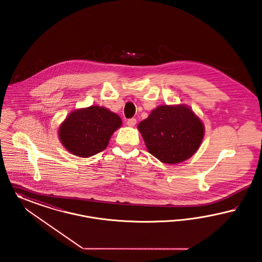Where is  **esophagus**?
<instances>
[{"mask_svg":"<svg viewBox=\"0 0 262 262\" xmlns=\"http://www.w3.org/2000/svg\"><path fill=\"white\" fill-rule=\"evenodd\" d=\"M136 123H137V120L135 118H130L127 120V125L130 127H134Z\"/></svg>","mask_w":262,"mask_h":262,"instance_id":"1","label":"esophagus"}]
</instances>
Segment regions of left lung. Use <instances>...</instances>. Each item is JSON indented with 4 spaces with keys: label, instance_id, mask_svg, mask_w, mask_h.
I'll return each instance as SVG.
<instances>
[{
    "label": "left lung",
    "instance_id": "8db88e82",
    "mask_svg": "<svg viewBox=\"0 0 262 262\" xmlns=\"http://www.w3.org/2000/svg\"><path fill=\"white\" fill-rule=\"evenodd\" d=\"M148 151L165 164H179L199 149L204 125L184 104L160 105L138 125Z\"/></svg>",
    "mask_w": 262,
    "mask_h": 262
}]
</instances>
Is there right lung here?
<instances>
[{
  "mask_svg": "<svg viewBox=\"0 0 262 262\" xmlns=\"http://www.w3.org/2000/svg\"><path fill=\"white\" fill-rule=\"evenodd\" d=\"M121 125V118L116 113L92 105L71 112L60 125L58 135L71 154L89 158L103 151L111 135Z\"/></svg>",
  "mask_w": 262,
  "mask_h": 262,
  "instance_id": "obj_1",
  "label": "right lung"
}]
</instances>
